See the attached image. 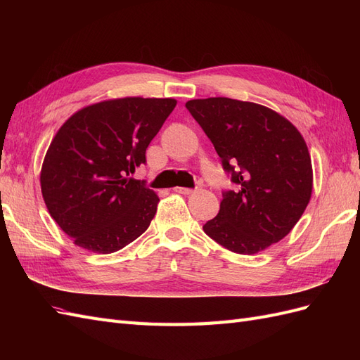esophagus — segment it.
Here are the masks:
<instances>
[{
    "label": "esophagus",
    "mask_w": 360,
    "mask_h": 360,
    "mask_svg": "<svg viewBox=\"0 0 360 360\" xmlns=\"http://www.w3.org/2000/svg\"><path fill=\"white\" fill-rule=\"evenodd\" d=\"M174 192L181 193V195H191V193H193V189H189V188H174Z\"/></svg>",
    "instance_id": "obj_1"
}]
</instances>
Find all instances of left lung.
<instances>
[{
  "label": "left lung",
  "instance_id": "obj_1",
  "mask_svg": "<svg viewBox=\"0 0 360 360\" xmlns=\"http://www.w3.org/2000/svg\"><path fill=\"white\" fill-rule=\"evenodd\" d=\"M222 160L236 191L204 233L236 254L252 255L282 240L311 200V156L299 130L270 108L228 97L186 103Z\"/></svg>",
  "mask_w": 360,
  "mask_h": 360
}]
</instances>
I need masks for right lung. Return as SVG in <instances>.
Returning a JSON list of instances; mask_svg holds the SVG:
<instances>
[{"label": "right lung", "mask_w": 360, "mask_h": 360, "mask_svg": "<svg viewBox=\"0 0 360 360\" xmlns=\"http://www.w3.org/2000/svg\"><path fill=\"white\" fill-rule=\"evenodd\" d=\"M174 99L123 97L94 103L64 123L46 151L41 195L73 243L111 254L143 234L159 197L144 181L127 177L146 163V150Z\"/></svg>", "instance_id": "add662e5"}]
</instances>
